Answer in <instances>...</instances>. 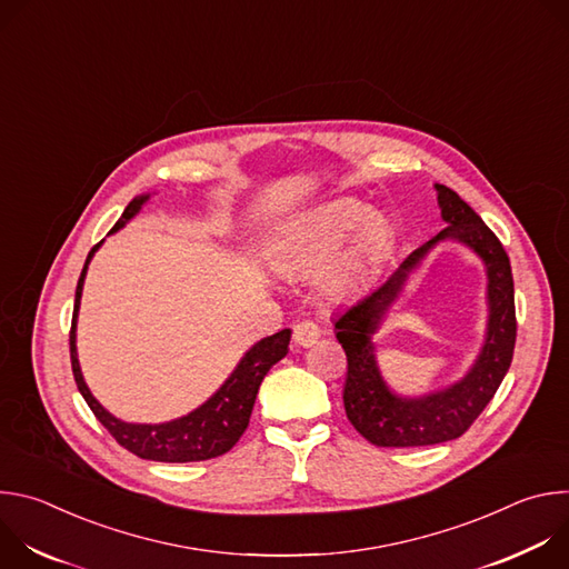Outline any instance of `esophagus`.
<instances>
[{
	"label": "esophagus",
	"instance_id": "1",
	"mask_svg": "<svg viewBox=\"0 0 569 569\" xmlns=\"http://www.w3.org/2000/svg\"><path fill=\"white\" fill-rule=\"evenodd\" d=\"M319 336H321L319 327H317L315 321H310V319L297 321L295 329H292V340H295V345H297V347H303V349L312 347V345L319 340Z\"/></svg>",
	"mask_w": 569,
	"mask_h": 569
}]
</instances>
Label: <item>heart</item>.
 Wrapping results in <instances>:
<instances>
[{"mask_svg":"<svg viewBox=\"0 0 569 569\" xmlns=\"http://www.w3.org/2000/svg\"><path fill=\"white\" fill-rule=\"evenodd\" d=\"M393 246V224L360 200H336L303 216L272 252L283 274L321 272V288L333 297L367 283Z\"/></svg>","mask_w":569,"mask_h":569,"instance_id":"b5f03b06","label":"heart"}]
</instances>
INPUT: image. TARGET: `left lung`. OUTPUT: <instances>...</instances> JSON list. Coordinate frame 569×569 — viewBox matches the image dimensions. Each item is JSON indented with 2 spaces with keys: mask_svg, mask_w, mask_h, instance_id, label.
I'll return each instance as SVG.
<instances>
[{
  "mask_svg": "<svg viewBox=\"0 0 569 569\" xmlns=\"http://www.w3.org/2000/svg\"><path fill=\"white\" fill-rule=\"evenodd\" d=\"M435 189L448 227L336 317V338L349 362L342 393L347 417L367 441L380 448L435 446L461 437L491 402L513 360L518 323L509 257L498 236L452 189L446 184H435ZM441 239L461 241L487 266V338L478 360L461 381L432 395L405 399L386 387L370 338L403 281Z\"/></svg>",
  "mask_w": 569,
  "mask_h": 569,
  "instance_id": "left-lung-1",
  "label": "left lung"
}]
</instances>
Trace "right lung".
I'll return each instance as SVG.
<instances>
[{"label": "right lung", "instance_id": "obj_1", "mask_svg": "<svg viewBox=\"0 0 569 569\" xmlns=\"http://www.w3.org/2000/svg\"><path fill=\"white\" fill-rule=\"evenodd\" d=\"M148 198H150L148 193L134 198L126 207V211L121 213V218L117 220L112 231H119L130 218H134ZM101 242H97L92 252L88 254V261H86L83 272H80L78 286H76L73 317H71V331H69V356H71V371H73L78 391L83 393L86 402L90 405V410L103 423V428L117 439V443L141 459L187 463V461L213 459V457L229 452L250 423L254 400H257V393H259V387H261L266 373L281 358H286L292 331L283 329V331L257 342L246 356L240 358V362L236 365L231 376L222 382V387L207 402H202L200 408L189 412L187 417H180V419H173L167 423H154V426L126 423V421L112 417L103 408V405L92 396L90 387L86 385L83 373H80L78 353H76V319H78V308H80V295H83L88 266H90L92 257L97 254V250L101 248Z\"/></svg>", "mask_w": 569, "mask_h": 569}]
</instances>
